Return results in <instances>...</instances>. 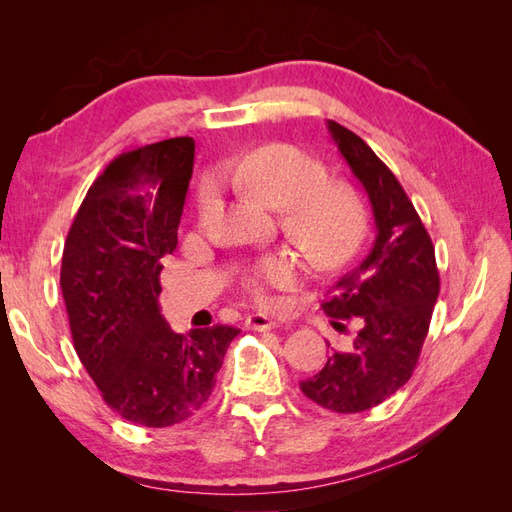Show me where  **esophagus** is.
Segmentation results:
<instances>
[{
	"label": "esophagus",
	"instance_id": "1",
	"mask_svg": "<svg viewBox=\"0 0 512 512\" xmlns=\"http://www.w3.org/2000/svg\"><path fill=\"white\" fill-rule=\"evenodd\" d=\"M245 327L252 331H271L277 327V322L267 314H250L245 318Z\"/></svg>",
	"mask_w": 512,
	"mask_h": 512
}]
</instances>
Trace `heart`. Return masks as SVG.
I'll list each match as a JSON object with an SVG mask.
<instances>
[{
    "label": "heart",
    "instance_id": "heart-1",
    "mask_svg": "<svg viewBox=\"0 0 512 512\" xmlns=\"http://www.w3.org/2000/svg\"><path fill=\"white\" fill-rule=\"evenodd\" d=\"M237 185L269 209L282 211L288 237L318 267H337L361 245L367 213L348 183L327 179V166L292 145H267L228 164ZM215 183L200 190L198 209L205 215L215 205ZM301 277L299 260L273 254L258 260L245 275V290L260 305L273 303V290L292 288Z\"/></svg>",
    "mask_w": 512,
    "mask_h": 512
}]
</instances>
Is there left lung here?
I'll return each mask as SVG.
<instances>
[{
  "label": "left lung",
  "mask_w": 512,
  "mask_h": 512,
  "mask_svg": "<svg viewBox=\"0 0 512 512\" xmlns=\"http://www.w3.org/2000/svg\"><path fill=\"white\" fill-rule=\"evenodd\" d=\"M327 126L369 196L376 241L322 303L335 320L359 318L361 331L348 352L333 350L327 365L301 382V391L322 408L352 414L382 404L410 380L438 301L440 275L431 237L389 166L361 136L335 121Z\"/></svg>",
  "instance_id": "left-lung-1"
}]
</instances>
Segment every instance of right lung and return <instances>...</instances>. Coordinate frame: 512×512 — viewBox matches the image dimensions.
I'll use <instances>...</instances> for the list:
<instances>
[{"label":"right lung","mask_w":512,"mask_h":512,"mask_svg":"<svg viewBox=\"0 0 512 512\" xmlns=\"http://www.w3.org/2000/svg\"><path fill=\"white\" fill-rule=\"evenodd\" d=\"M192 168L190 136L121 153L87 190L61 256L74 350L106 406L145 427L203 408L239 335L224 324L181 335L160 312Z\"/></svg>","instance_id":"add662e5"}]
</instances>
